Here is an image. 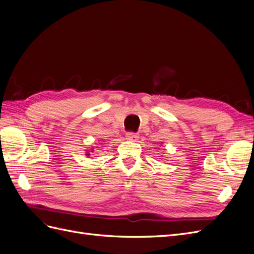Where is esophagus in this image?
<instances>
[{
    "mask_svg": "<svg viewBox=\"0 0 254 254\" xmlns=\"http://www.w3.org/2000/svg\"><path fill=\"white\" fill-rule=\"evenodd\" d=\"M126 137H127V140L134 142V141H136L137 139H139V134L135 133V132H127L126 133Z\"/></svg>",
    "mask_w": 254,
    "mask_h": 254,
    "instance_id": "obj_1",
    "label": "esophagus"
}]
</instances>
